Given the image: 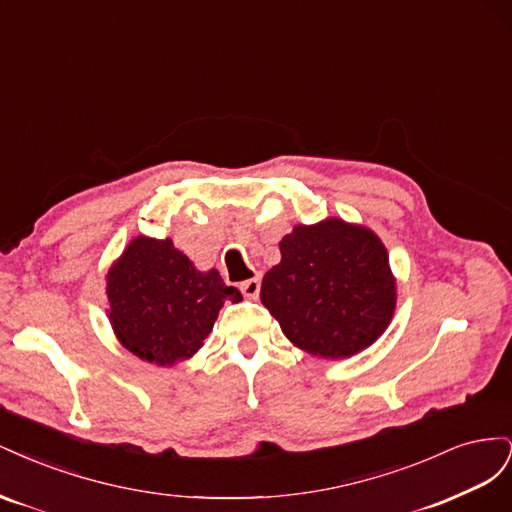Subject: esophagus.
Returning <instances> with one entry per match:
<instances>
[{
	"instance_id": "obj_1",
	"label": "esophagus",
	"mask_w": 512,
	"mask_h": 512,
	"mask_svg": "<svg viewBox=\"0 0 512 512\" xmlns=\"http://www.w3.org/2000/svg\"><path fill=\"white\" fill-rule=\"evenodd\" d=\"M239 288H241L245 299H258V294H260V280H258V277H252V280L241 282Z\"/></svg>"
}]
</instances>
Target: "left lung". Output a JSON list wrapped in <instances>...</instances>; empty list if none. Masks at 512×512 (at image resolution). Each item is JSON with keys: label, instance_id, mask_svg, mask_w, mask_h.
Masks as SVG:
<instances>
[{"label": "left lung", "instance_id": "1", "mask_svg": "<svg viewBox=\"0 0 512 512\" xmlns=\"http://www.w3.org/2000/svg\"><path fill=\"white\" fill-rule=\"evenodd\" d=\"M280 252L260 301L294 346L344 359L376 342L393 316L395 280L374 232L331 218L297 226Z\"/></svg>", "mask_w": 512, "mask_h": 512}]
</instances>
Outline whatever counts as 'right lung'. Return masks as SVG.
I'll return each instance as SVG.
<instances>
[{
  "mask_svg": "<svg viewBox=\"0 0 512 512\" xmlns=\"http://www.w3.org/2000/svg\"><path fill=\"white\" fill-rule=\"evenodd\" d=\"M119 342L138 359L175 365L203 346L224 301L241 292L211 269L200 273L170 239H134L106 275Z\"/></svg>",
  "mask_w": 512,
  "mask_h": 512,
  "instance_id": "add662e5",
  "label": "right lung"
}]
</instances>
